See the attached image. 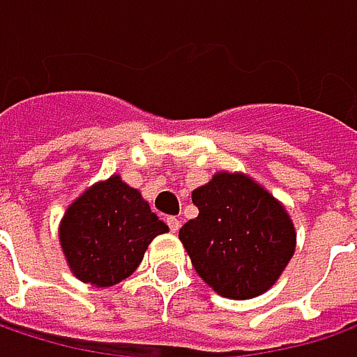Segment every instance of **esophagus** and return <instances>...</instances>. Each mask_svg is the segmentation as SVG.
I'll return each mask as SVG.
<instances>
[{
    "label": "esophagus",
    "instance_id": "esophagus-1",
    "mask_svg": "<svg viewBox=\"0 0 357 357\" xmlns=\"http://www.w3.org/2000/svg\"><path fill=\"white\" fill-rule=\"evenodd\" d=\"M167 226H169V230H172V232H178L179 226H181V222H179L176 216H169V218H167Z\"/></svg>",
    "mask_w": 357,
    "mask_h": 357
}]
</instances>
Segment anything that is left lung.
Instances as JSON below:
<instances>
[{
	"label": "left lung",
	"instance_id": "left-lung-1",
	"mask_svg": "<svg viewBox=\"0 0 357 357\" xmlns=\"http://www.w3.org/2000/svg\"><path fill=\"white\" fill-rule=\"evenodd\" d=\"M198 218L179 228L202 281L228 299H252L283 275L297 232L287 208L241 172H216L192 192Z\"/></svg>",
	"mask_w": 357,
	"mask_h": 357
}]
</instances>
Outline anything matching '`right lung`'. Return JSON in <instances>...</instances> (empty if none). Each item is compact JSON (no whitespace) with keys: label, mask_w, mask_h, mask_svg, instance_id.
Returning <instances> with one entry per match:
<instances>
[{"label":"right lung","mask_w":357,"mask_h":357,"mask_svg":"<svg viewBox=\"0 0 357 357\" xmlns=\"http://www.w3.org/2000/svg\"><path fill=\"white\" fill-rule=\"evenodd\" d=\"M167 230L141 192L113 174L66 208L58 238L74 277L107 289L131 277L151 241Z\"/></svg>","instance_id":"1"}]
</instances>
